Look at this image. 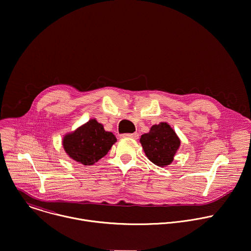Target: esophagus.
I'll use <instances>...</instances> for the list:
<instances>
[{"label": "esophagus", "mask_w": 251, "mask_h": 251, "mask_svg": "<svg viewBox=\"0 0 251 251\" xmlns=\"http://www.w3.org/2000/svg\"><path fill=\"white\" fill-rule=\"evenodd\" d=\"M122 138H132V139H138L139 138V134L138 133H133V134H123L121 135Z\"/></svg>", "instance_id": "34e87169"}]
</instances>
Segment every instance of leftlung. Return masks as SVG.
<instances>
[{
    "instance_id": "8db88e82",
    "label": "left lung",
    "mask_w": 251,
    "mask_h": 251,
    "mask_svg": "<svg viewBox=\"0 0 251 251\" xmlns=\"http://www.w3.org/2000/svg\"><path fill=\"white\" fill-rule=\"evenodd\" d=\"M146 156L159 168L170 165L180 147V139L166 122L151 127L150 132L140 138Z\"/></svg>"
}]
</instances>
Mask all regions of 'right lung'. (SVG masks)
Returning a JSON list of instances; mask_svg holds the SVG:
<instances>
[{
  "label": "right lung",
  "instance_id": "add662e5",
  "mask_svg": "<svg viewBox=\"0 0 251 251\" xmlns=\"http://www.w3.org/2000/svg\"><path fill=\"white\" fill-rule=\"evenodd\" d=\"M116 141L111 132L105 131L103 125L93 118L67 133L62 144L70 158L83 165H93L108 152Z\"/></svg>",
  "mask_w": 251,
  "mask_h": 251
}]
</instances>
